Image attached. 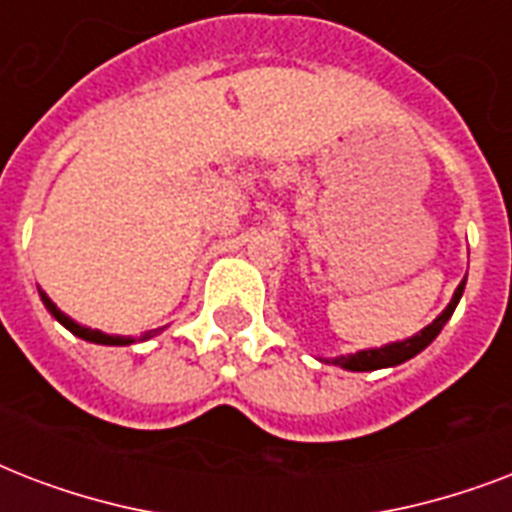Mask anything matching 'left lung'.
Returning <instances> with one entry per match:
<instances>
[{"mask_svg": "<svg viewBox=\"0 0 512 512\" xmlns=\"http://www.w3.org/2000/svg\"><path fill=\"white\" fill-rule=\"evenodd\" d=\"M465 283H467V275L465 280L457 285V291H454V296H451L449 307H446V310H443L441 315L430 323V326L422 328L419 334H414L411 339H406V342L384 344V347H379V350H360L355 352V355H339V358H331L328 363H331V366L347 368V371H376V368H390V366L406 363V360L419 355V352L425 350L427 344L433 342L435 336L441 334V328L449 323V318L454 315V310H457L459 299H462V291H465Z\"/></svg>", "mask_w": 512, "mask_h": 512, "instance_id": "1", "label": "left lung"}]
</instances>
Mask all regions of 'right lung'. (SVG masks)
Segmentation results:
<instances>
[{"label":"right lung","mask_w":512,"mask_h":512,"mask_svg":"<svg viewBox=\"0 0 512 512\" xmlns=\"http://www.w3.org/2000/svg\"><path fill=\"white\" fill-rule=\"evenodd\" d=\"M39 296H42V301H45L47 312H50V315H53V318L58 320L61 326L69 328L71 334L79 336V339H85V342H93V344H114V347H125V344H133V342H136V339H130V336H109V334H104V331H95V328L79 326V323H74V320H71L69 315H63V312L58 310V307H55V304H53V301H50V296H47L45 291H39ZM154 334H160V328H157V331H146V334L141 336L138 342H144V339H149V336H154Z\"/></svg>","instance_id":"add662e5"}]
</instances>
